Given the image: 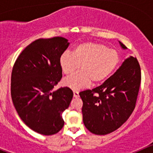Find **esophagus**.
<instances>
[{
    "mask_svg": "<svg viewBox=\"0 0 153 153\" xmlns=\"http://www.w3.org/2000/svg\"><path fill=\"white\" fill-rule=\"evenodd\" d=\"M74 97L75 98L79 97V91H77V90H74Z\"/></svg>",
    "mask_w": 153,
    "mask_h": 153,
    "instance_id": "obj_1",
    "label": "esophagus"
}]
</instances>
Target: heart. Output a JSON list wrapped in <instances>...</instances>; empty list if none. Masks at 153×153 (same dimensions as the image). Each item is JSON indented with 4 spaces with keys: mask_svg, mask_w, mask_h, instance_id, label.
I'll list each match as a JSON object with an SVG mask.
<instances>
[{
    "mask_svg": "<svg viewBox=\"0 0 153 153\" xmlns=\"http://www.w3.org/2000/svg\"><path fill=\"white\" fill-rule=\"evenodd\" d=\"M120 63V55L104 44L87 41L78 44L72 53H64L60 57V66L66 75H70L80 66L82 70L63 79V84L72 89H80L92 83H101L113 74Z\"/></svg>",
    "mask_w": 153,
    "mask_h": 153,
    "instance_id": "b5f03b06",
    "label": "heart"
}]
</instances>
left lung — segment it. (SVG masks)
<instances>
[{"label":"left lung","mask_w":153,"mask_h":153,"mask_svg":"<svg viewBox=\"0 0 153 153\" xmlns=\"http://www.w3.org/2000/svg\"><path fill=\"white\" fill-rule=\"evenodd\" d=\"M120 44L123 49L127 48L121 42ZM140 83V63L129 56L102 84L80 92L86 129L94 134L106 135L120 128L134 110Z\"/></svg>","instance_id":"1"}]
</instances>
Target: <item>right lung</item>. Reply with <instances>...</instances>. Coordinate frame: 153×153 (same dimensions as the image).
I'll use <instances>...</instances> for the list:
<instances>
[{"label":"right lung","mask_w":153,"mask_h":153,"mask_svg":"<svg viewBox=\"0 0 153 153\" xmlns=\"http://www.w3.org/2000/svg\"><path fill=\"white\" fill-rule=\"evenodd\" d=\"M69 44L62 36L36 40L21 53L13 67V106L24 123L40 134H56L64 125L62 113L74 93L67 86L53 89L62 78L60 57Z\"/></svg>","instance_id":"add662e5"}]
</instances>
